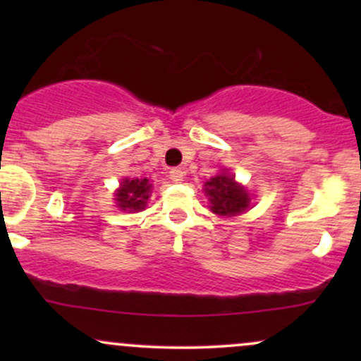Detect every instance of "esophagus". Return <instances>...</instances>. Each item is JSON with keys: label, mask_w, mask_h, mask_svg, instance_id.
I'll return each mask as SVG.
<instances>
[{"label": "esophagus", "mask_w": 361, "mask_h": 361, "mask_svg": "<svg viewBox=\"0 0 361 361\" xmlns=\"http://www.w3.org/2000/svg\"><path fill=\"white\" fill-rule=\"evenodd\" d=\"M183 176L185 173L181 171L180 168H173L171 171H169V178H171L173 183H181V181H183Z\"/></svg>", "instance_id": "esophagus-1"}]
</instances>
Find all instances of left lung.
Returning a JSON list of instances; mask_svg holds the SVG:
<instances>
[{
	"mask_svg": "<svg viewBox=\"0 0 361 361\" xmlns=\"http://www.w3.org/2000/svg\"><path fill=\"white\" fill-rule=\"evenodd\" d=\"M205 195L209 197L210 210L222 217H233L246 212L251 207V195L233 175L222 171L221 175L205 181Z\"/></svg>",
	"mask_w": 361,
	"mask_h": 361,
	"instance_id": "obj_1",
	"label": "left lung"
}]
</instances>
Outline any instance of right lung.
<instances>
[{
	"mask_svg": "<svg viewBox=\"0 0 361 361\" xmlns=\"http://www.w3.org/2000/svg\"><path fill=\"white\" fill-rule=\"evenodd\" d=\"M152 185L149 183L147 178H126L120 183V188L115 193V202L120 210L126 212H139L147 205L149 197H151Z\"/></svg>",
	"mask_w": 361,
	"mask_h": 361,
	"instance_id": "obj_1",
	"label": "right lung"
}]
</instances>
